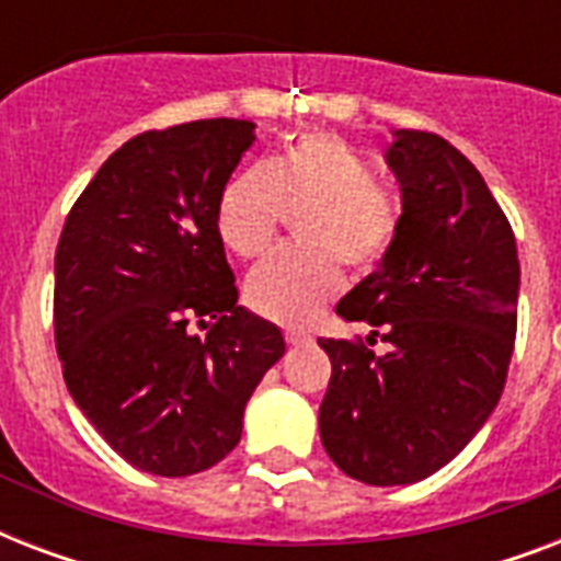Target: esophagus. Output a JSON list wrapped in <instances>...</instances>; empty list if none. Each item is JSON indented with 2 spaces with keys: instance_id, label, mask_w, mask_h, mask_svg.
I'll return each mask as SVG.
<instances>
[{
  "instance_id": "esophagus-1",
  "label": "esophagus",
  "mask_w": 561,
  "mask_h": 561,
  "mask_svg": "<svg viewBox=\"0 0 561 561\" xmlns=\"http://www.w3.org/2000/svg\"><path fill=\"white\" fill-rule=\"evenodd\" d=\"M285 341H288L290 346H306V343H311L314 337L308 332H299V329H288V332H285Z\"/></svg>"
}]
</instances>
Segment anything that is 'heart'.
<instances>
[{"label": "heart", "instance_id": "heart-1", "mask_svg": "<svg viewBox=\"0 0 561 561\" xmlns=\"http://www.w3.org/2000/svg\"><path fill=\"white\" fill-rule=\"evenodd\" d=\"M285 203H308L299 218L306 244L279 247L247 276V302L267 320L302 325L341 290V259L355 271L381 262L399 232V203L350 142L302 134L262 165L229 178L218 201L220 241L253 259L276 236Z\"/></svg>", "mask_w": 561, "mask_h": 561}]
</instances>
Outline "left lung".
<instances>
[{
    "label": "left lung",
    "mask_w": 561,
    "mask_h": 561,
    "mask_svg": "<svg viewBox=\"0 0 561 561\" xmlns=\"http://www.w3.org/2000/svg\"><path fill=\"white\" fill-rule=\"evenodd\" d=\"M383 160L401 218L378 267L337 302L367 343L320 337L332 381L320 439L369 486H408L451 462L486 425L506 383L518 308V250L480 171L443 136L392 130Z\"/></svg>",
    "instance_id": "1"
}]
</instances>
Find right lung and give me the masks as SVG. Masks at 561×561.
<instances>
[{"mask_svg":"<svg viewBox=\"0 0 561 561\" xmlns=\"http://www.w3.org/2000/svg\"><path fill=\"white\" fill-rule=\"evenodd\" d=\"M253 122L203 118L125 142L66 218L55 255V341L66 387L130 466L186 478L241 439L244 408L285 355L238 306L218 201ZM213 323L206 339L191 325Z\"/></svg>","mask_w":561,"mask_h":561,"instance_id":"right-lung-1","label":"right lung"}]
</instances>
